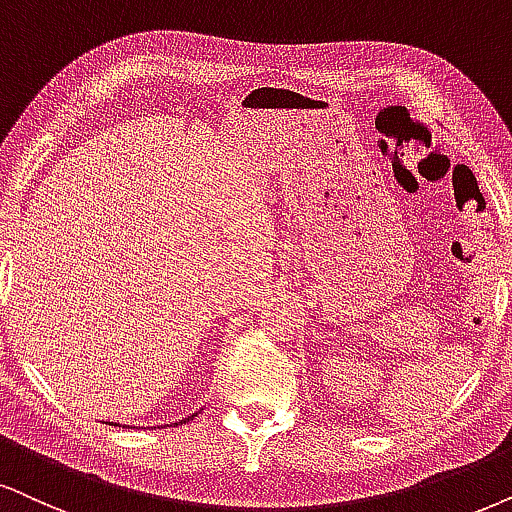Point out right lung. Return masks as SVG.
<instances>
[{
  "label": "right lung",
  "mask_w": 512,
  "mask_h": 512,
  "mask_svg": "<svg viewBox=\"0 0 512 512\" xmlns=\"http://www.w3.org/2000/svg\"><path fill=\"white\" fill-rule=\"evenodd\" d=\"M186 420H193V416H189V418H186ZM186 420H184V423H186ZM174 425H177V423H174Z\"/></svg>",
  "instance_id": "obj_1"
}]
</instances>
